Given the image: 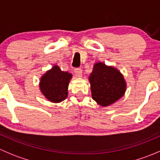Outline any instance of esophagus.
I'll return each instance as SVG.
<instances>
[{
	"instance_id": "1",
	"label": "esophagus",
	"mask_w": 160,
	"mask_h": 160,
	"mask_svg": "<svg viewBox=\"0 0 160 160\" xmlns=\"http://www.w3.org/2000/svg\"><path fill=\"white\" fill-rule=\"evenodd\" d=\"M74 73H75L76 77H78V78H81L82 77V70L80 69H76L74 70Z\"/></svg>"
}]
</instances>
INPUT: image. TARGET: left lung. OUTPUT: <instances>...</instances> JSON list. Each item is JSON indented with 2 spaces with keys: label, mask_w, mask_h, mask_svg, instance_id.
Instances as JSON below:
<instances>
[{
  "label": "left lung",
  "mask_w": 160,
  "mask_h": 160,
  "mask_svg": "<svg viewBox=\"0 0 160 160\" xmlns=\"http://www.w3.org/2000/svg\"><path fill=\"white\" fill-rule=\"evenodd\" d=\"M92 98L101 107L114 104L125 95L127 83L117 68L102 62L93 64L89 77Z\"/></svg>",
  "instance_id": "obj_1"
}]
</instances>
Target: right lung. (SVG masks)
Listing matches in <instances>:
<instances>
[{
	"label": "right lung",
	"instance_id": "right-lung-1",
	"mask_svg": "<svg viewBox=\"0 0 160 160\" xmlns=\"http://www.w3.org/2000/svg\"><path fill=\"white\" fill-rule=\"evenodd\" d=\"M72 77L70 72L62 71L59 66L53 65L40 78V91L50 102H62L68 96V87Z\"/></svg>",
	"mask_w": 160,
	"mask_h": 160
}]
</instances>
